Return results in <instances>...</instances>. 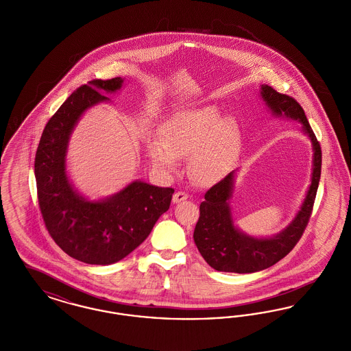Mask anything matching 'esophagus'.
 <instances>
[{"mask_svg": "<svg viewBox=\"0 0 351 351\" xmlns=\"http://www.w3.org/2000/svg\"><path fill=\"white\" fill-rule=\"evenodd\" d=\"M186 199H188V195H186L185 192H176V193L173 195V197H172V202H173V204H179V202L186 200Z\"/></svg>", "mask_w": 351, "mask_h": 351, "instance_id": "esophagus-1", "label": "esophagus"}]
</instances>
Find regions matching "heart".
Listing matches in <instances>:
<instances>
[{
	"mask_svg": "<svg viewBox=\"0 0 351 351\" xmlns=\"http://www.w3.org/2000/svg\"><path fill=\"white\" fill-rule=\"evenodd\" d=\"M158 136L147 146L151 165L172 173L180 158L191 156V178L201 185L218 183L228 175L241 142L237 122L222 117L216 106L171 114L159 126Z\"/></svg>",
	"mask_w": 351,
	"mask_h": 351,
	"instance_id": "heart-1",
	"label": "heart"
}]
</instances>
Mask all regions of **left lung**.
<instances>
[{"label":"left lung","mask_w":351,"mask_h":351,"mask_svg":"<svg viewBox=\"0 0 351 351\" xmlns=\"http://www.w3.org/2000/svg\"><path fill=\"white\" fill-rule=\"evenodd\" d=\"M261 97L275 117L288 118L302 125L301 130L312 143L313 165L311 185L293 219L272 237H252L234 225L229 200L234 189L235 171L213 185L200 204V217L193 239L205 262L222 272L251 274L274 266L295 247L309 221L321 176V147L306 116L295 99L261 85Z\"/></svg>","instance_id":"1"}]
</instances>
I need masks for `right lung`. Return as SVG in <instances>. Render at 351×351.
<instances>
[{"instance_id":"add662e5","label":"right lung","mask_w":351,"mask_h":351,"mask_svg":"<svg viewBox=\"0 0 351 351\" xmlns=\"http://www.w3.org/2000/svg\"><path fill=\"white\" fill-rule=\"evenodd\" d=\"M123 79L92 80L76 89L47 122L35 155V179L42 217L55 243L88 265H113L135 250L171 204L172 188L134 180L117 193L88 200L67 175L71 134L85 110L109 101Z\"/></svg>"}]
</instances>
